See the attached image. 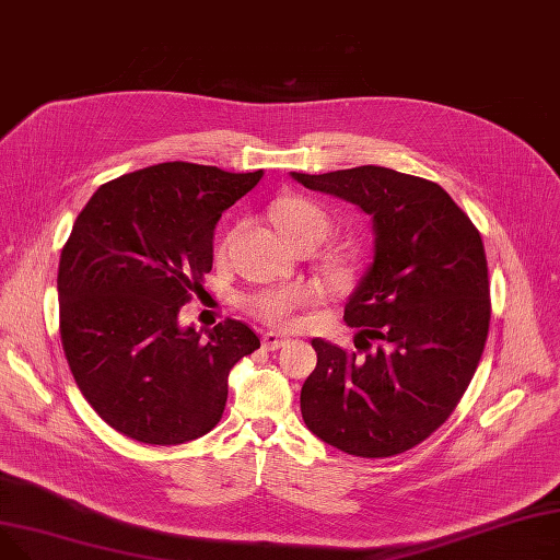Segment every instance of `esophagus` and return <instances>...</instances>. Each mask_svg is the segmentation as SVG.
<instances>
[{"label":"esophagus","mask_w":560,"mask_h":560,"mask_svg":"<svg viewBox=\"0 0 560 560\" xmlns=\"http://www.w3.org/2000/svg\"><path fill=\"white\" fill-rule=\"evenodd\" d=\"M289 343L287 337H280L276 332H267L265 337H261V346H265L267 350H278V348H284Z\"/></svg>","instance_id":"obj_1"}]
</instances>
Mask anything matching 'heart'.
<instances>
[{
  "label": "heart",
  "mask_w": 560,
  "mask_h": 560,
  "mask_svg": "<svg viewBox=\"0 0 560 560\" xmlns=\"http://www.w3.org/2000/svg\"><path fill=\"white\" fill-rule=\"evenodd\" d=\"M273 219L276 225L280 228V233L289 244L312 240V242H323L327 235V228H330V221H327L325 212L307 201V199H282L273 208ZM312 299V291L303 284H282V287H271V289H261L246 299V310L261 318L265 323L271 325H284L289 323L291 314L307 305Z\"/></svg>",
  "instance_id": "heart-1"
}]
</instances>
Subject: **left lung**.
Returning a JSON list of instances; mask_svg holds the SVG:
<instances>
[{
  "label": "left lung",
  "instance_id": "left-lung-1",
  "mask_svg": "<svg viewBox=\"0 0 560 560\" xmlns=\"http://www.w3.org/2000/svg\"><path fill=\"white\" fill-rule=\"evenodd\" d=\"M291 178L357 206L375 235L371 267L343 314L364 352L312 339L316 369L301 390L303 420L346 454L411 450L450 418L486 346L490 289L479 230L441 185L375 164Z\"/></svg>",
  "mask_w": 560,
  "mask_h": 560
}]
</instances>
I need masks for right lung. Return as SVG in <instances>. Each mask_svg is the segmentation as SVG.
I'll use <instances>...</instances> for the list:
<instances>
[{"instance_id": "obj_1", "label": "right lung", "mask_w": 560, "mask_h": 560, "mask_svg": "<svg viewBox=\"0 0 560 560\" xmlns=\"http://www.w3.org/2000/svg\"><path fill=\"white\" fill-rule=\"evenodd\" d=\"M265 172L162 162L98 187L77 217L58 265L60 341L90 407L119 434L178 445L208 434L228 375L259 348L228 318L178 323L212 271L214 228Z\"/></svg>"}]
</instances>
